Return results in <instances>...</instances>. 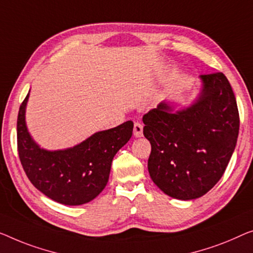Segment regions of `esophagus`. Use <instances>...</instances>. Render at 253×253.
<instances>
[{
	"label": "esophagus",
	"instance_id": "1",
	"mask_svg": "<svg viewBox=\"0 0 253 253\" xmlns=\"http://www.w3.org/2000/svg\"><path fill=\"white\" fill-rule=\"evenodd\" d=\"M134 135L135 137H141L143 135V125L141 123L136 122L134 124Z\"/></svg>",
	"mask_w": 253,
	"mask_h": 253
}]
</instances>
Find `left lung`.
Returning <instances> with one entry per match:
<instances>
[{
  "instance_id": "8db88e82",
  "label": "left lung",
  "mask_w": 253,
  "mask_h": 253,
  "mask_svg": "<svg viewBox=\"0 0 253 253\" xmlns=\"http://www.w3.org/2000/svg\"><path fill=\"white\" fill-rule=\"evenodd\" d=\"M202 89L186 109L166 102L143 116V134L151 143L148 169L169 197H202L224 175L239 136L236 99L223 73L200 76Z\"/></svg>"
}]
</instances>
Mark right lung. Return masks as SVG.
I'll use <instances>...</instances> for the list:
<instances>
[{"label": "right lung", "instance_id": "add662e5", "mask_svg": "<svg viewBox=\"0 0 253 253\" xmlns=\"http://www.w3.org/2000/svg\"><path fill=\"white\" fill-rule=\"evenodd\" d=\"M28 96L19 108L17 120L18 153L28 179L47 198L62 205L92 201L107 185L112 159L131 137L133 122L97 131L74 148L47 151L41 149L27 130L25 111Z\"/></svg>", "mask_w": 253, "mask_h": 253}]
</instances>
